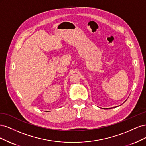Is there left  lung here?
<instances>
[{
	"label": "left lung",
	"instance_id": "obj_1",
	"mask_svg": "<svg viewBox=\"0 0 146 146\" xmlns=\"http://www.w3.org/2000/svg\"><path fill=\"white\" fill-rule=\"evenodd\" d=\"M105 109V108H104ZM106 109H110V108H106Z\"/></svg>",
	"mask_w": 146,
	"mask_h": 146
}]
</instances>
